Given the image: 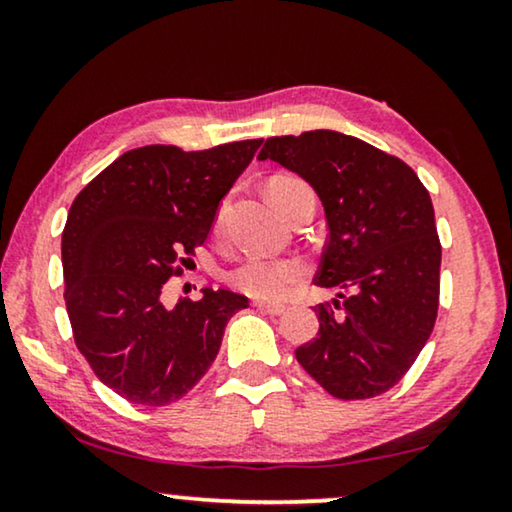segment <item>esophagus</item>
I'll return each mask as SVG.
<instances>
[{
  "mask_svg": "<svg viewBox=\"0 0 512 512\" xmlns=\"http://www.w3.org/2000/svg\"><path fill=\"white\" fill-rule=\"evenodd\" d=\"M254 305H256L261 312L272 314V317H279V314L286 312V307H284V305H277V303H263V300H256Z\"/></svg>",
  "mask_w": 512,
  "mask_h": 512,
  "instance_id": "34e87169",
  "label": "esophagus"
}]
</instances>
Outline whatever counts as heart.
Instances as JSON below:
<instances>
[{
  "label": "heart",
  "mask_w": 512,
  "mask_h": 512,
  "mask_svg": "<svg viewBox=\"0 0 512 512\" xmlns=\"http://www.w3.org/2000/svg\"><path fill=\"white\" fill-rule=\"evenodd\" d=\"M268 195L270 200L275 202L279 212L286 216L300 195H312V191L303 179L286 177L284 174V177H275L270 181ZM223 214H226V205H221L219 212H216V228L221 226ZM303 277L305 265L296 261V258L249 256L228 272V282L233 284L237 291L261 300L284 298Z\"/></svg>",
  "instance_id": "b5f03b06"
}]
</instances>
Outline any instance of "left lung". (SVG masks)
Masks as SVG:
<instances>
[{
	"label": "left lung",
	"instance_id": "1",
	"mask_svg": "<svg viewBox=\"0 0 512 512\" xmlns=\"http://www.w3.org/2000/svg\"><path fill=\"white\" fill-rule=\"evenodd\" d=\"M296 172L324 205L317 338L296 359L328 394L373 398L394 387L436 324L440 240L431 195L403 160L335 130L270 137L258 160Z\"/></svg>",
	"mask_w": 512,
	"mask_h": 512
}]
</instances>
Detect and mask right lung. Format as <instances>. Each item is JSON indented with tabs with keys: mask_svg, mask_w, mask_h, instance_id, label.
<instances>
[{
	"mask_svg": "<svg viewBox=\"0 0 512 512\" xmlns=\"http://www.w3.org/2000/svg\"><path fill=\"white\" fill-rule=\"evenodd\" d=\"M263 139L207 151L151 144L125 151L76 195L62 230L69 324L79 352L118 396L179 401L219 354L249 298L202 289L165 307L163 286L207 240L221 200Z\"/></svg>",
	"mask_w": 512,
	"mask_h": 512,
	"instance_id": "obj_1",
	"label": "right lung"
}]
</instances>
